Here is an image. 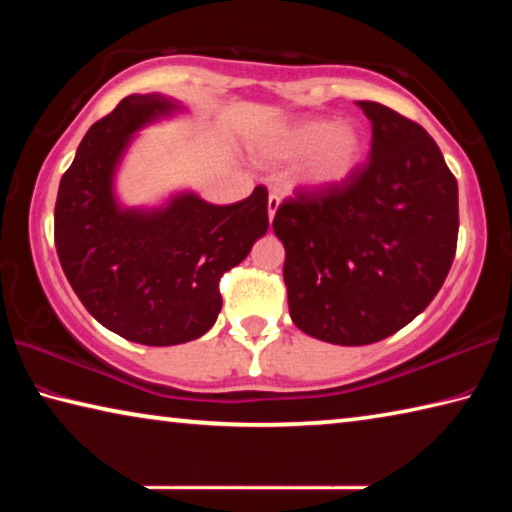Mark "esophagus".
<instances>
[{"label": "esophagus", "instance_id": "obj_1", "mask_svg": "<svg viewBox=\"0 0 512 512\" xmlns=\"http://www.w3.org/2000/svg\"><path fill=\"white\" fill-rule=\"evenodd\" d=\"M277 207H280V196L268 194V219H271V221H273V216L277 212Z\"/></svg>", "mask_w": 512, "mask_h": 512}]
</instances>
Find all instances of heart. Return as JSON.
<instances>
[{
	"mask_svg": "<svg viewBox=\"0 0 512 512\" xmlns=\"http://www.w3.org/2000/svg\"><path fill=\"white\" fill-rule=\"evenodd\" d=\"M266 151L280 160L305 158L298 183L309 189H329L352 176L366 153V140L357 126L332 119H300L277 128Z\"/></svg>",
	"mask_w": 512,
	"mask_h": 512,
	"instance_id": "heart-1",
	"label": "heart"
}]
</instances>
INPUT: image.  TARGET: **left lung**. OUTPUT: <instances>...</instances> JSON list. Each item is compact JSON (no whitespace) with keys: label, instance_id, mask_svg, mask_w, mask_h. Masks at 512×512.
Segmentation results:
<instances>
[{"label":"left lung","instance_id":"obj_1","mask_svg":"<svg viewBox=\"0 0 512 512\" xmlns=\"http://www.w3.org/2000/svg\"><path fill=\"white\" fill-rule=\"evenodd\" d=\"M372 124L370 162L329 189L277 207L291 320L334 345L377 343L427 309L452 268L458 185L420 124L357 101Z\"/></svg>","mask_w":512,"mask_h":512}]
</instances>
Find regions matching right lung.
<instances>
[{
  "label": "right lung",
  "instance_id": "add662e5",
  "mask_svg": "<svg viewBox=\"0 0 512 512\" xmlns=\"http://www.w3.org/2000/svg\"><path fill=\"white\" fill-rule=\"evenodd\" d=\"M180 106L133 94L99 119L60 178L54 241L83 307L103 327L142 345L203 336L221 311L219 282L268 230V192L232 205L178 194L158 210H126L112 192L133 133Z\"/></svg>",
  "mask_w": 512,
  "mask_h": 512
}]
</instances>
